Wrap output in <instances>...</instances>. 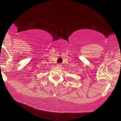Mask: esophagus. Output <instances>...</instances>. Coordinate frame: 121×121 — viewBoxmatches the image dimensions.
Masks as SVG:
<instances>
[{"label":"esophagus","instance_id":"obj_1","mask_svg":"<svg viewBox=\"0 0 121 121\" xmlns=\"http://www.w3.org/2000/svg\"><path fill=\"white\" fill-rule=\"evenodd\" d=\"M56 65H57V67H61V66H62V65H61V63H59V64H58Z\"/></svg>","mask_w":121,"mask_h":121}]
</instances>
